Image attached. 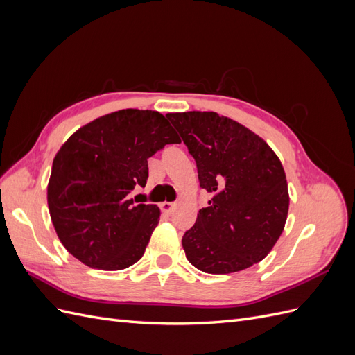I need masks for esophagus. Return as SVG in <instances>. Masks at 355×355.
I'll return each mask as SVG.
<instances>
[{
	"label": "esophagus",
	"instance_id": "1",
	"mask_svg": "<svg viewBox=\"0 0 355 355\" xmlns=\"http://www.w3.org/2000/svg\"><path fill=\"white\" fill-rule=\"evenodd\" d=\"M175 206H176V202L164 201V202H161V204H159V209H161V211H163L164 214H170L171 211H173Z\"/></svg>",
	"mask_w": 355,
	"mask_h": 355
}]
</instances>
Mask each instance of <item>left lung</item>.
I'll use <instances>...</instances> for the list:
<instances>
[{"mask_svg":"<svg viewBox=\"0 0 355 355\" xmlns=\"http://www.w3.org/2000/svg\"><path fill=\"white\" fill-rule=\"evenodd\" d=\"M194 157L200 187L211 192L182 245L207 274H231L261 262L284 230L288 191L280 159L262 137L216 112L166 115Z\"/></svg>","mask_w":355,"mask_h":355,"instance_id":"8db88e82","label":"left lung"}]
</instances>
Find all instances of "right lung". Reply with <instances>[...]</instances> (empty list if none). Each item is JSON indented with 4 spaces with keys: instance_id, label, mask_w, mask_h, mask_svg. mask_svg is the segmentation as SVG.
<instances>
[{
    "instance_id": "right-lung-1",
    "label": "right lung",
    "mask_w": 355,
    "mask_h": 355,
    "mask_svg": "<svg viewBox=\"0 0 355 355\" xmlns=\"http://www.w3.org/2000/svg\"><path fill=\"white\" fill-rule=\"evenodd\" d=\"M176 132L157 111L121 110L85 124L53 159L47 188L50 218L65 249L80 262L120 271L145 253L159 220L155 204L128 200L145 187L148 158Z\"/></svg>"
}]
</instances>
